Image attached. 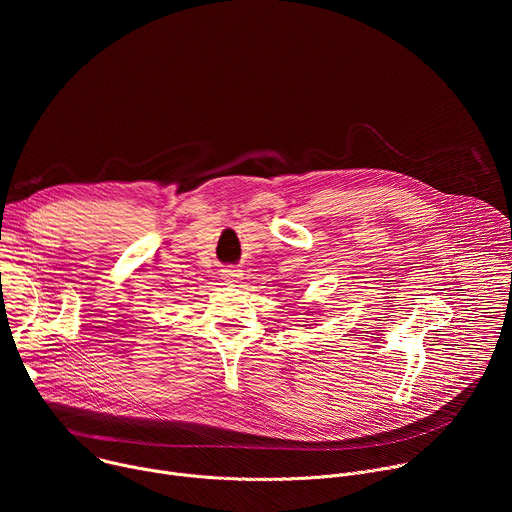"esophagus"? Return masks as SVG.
I'll return each instance as SVG.
<instances>
[{
	"instance_id": "esophagus-1",
	"label": "esophagus",
	"mask_w": 512,
	"mask_h": 512,
	"mask_svg": "<svg viewBox=\"0 0 512 512\" xmlns=\"http://www.w3.org/2000/svg\"><path fill=\"white\" fill-rule=\"evenodd\" d=\"M223 277L229 281H235L237 277H241V273H239V269H223Z\"/></svg>"
}]
</instances>
